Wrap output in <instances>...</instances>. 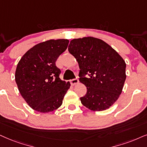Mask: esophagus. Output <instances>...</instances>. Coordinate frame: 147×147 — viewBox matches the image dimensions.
<instances>
[{
    "instance_id": "esophagus-1",
    "label": "esophagus",
    "mask_w": 147,
    "mask_h": 147,
    "mask_svg": "<svg viewBox=\"0 0 147 147\" xmlns=\"http://www.w3.org/2000/svg\"><path fill=\"white\" fill-rule=\"evenodd\" d=\"M78 83H79V80H78V79H74L70 80V83H71L72 85L77 84Z\"/></svg>"
}]
</instances>
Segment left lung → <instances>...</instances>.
<instances>
[{
	"instance_id": "8db88e82",
	"label": "left lung",
	"mask_w": 147,
	"mask_h": 147,
	"mask_svg": "<svg viewBox=\"0 0 147 147\" xmlns=\"http://www.w3.org/2000/svg\"><path fill=\"white\" fill-rule=\"evenodd\" d=\"M68 51L79 64V81L87 87L86 94L80 98L82 105L93 111L110 108L121 94L126 79L122 57L104 40L92 36L72 39Z\"/></svg>"
}]
</instances>
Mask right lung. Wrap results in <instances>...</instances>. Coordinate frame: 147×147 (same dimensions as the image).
<instances>
[{"label":"right lung","instance_id":"right-lung-1","mask_svg":"<svg viewBox=\"0 0 147 147\" xmlns=\"http://www.w3.org/2000/svg\"><path fill=\"white\" fill-rule=\"evenodd\" d=\"M68 43V39L40 42L30 49L18 62L16 82L22 96L33 110L49 113L62 105L70 84L60 79L61 71L55 62Z\"/></svg>","mask_w":147,"mask_h":147}]
</instances>
